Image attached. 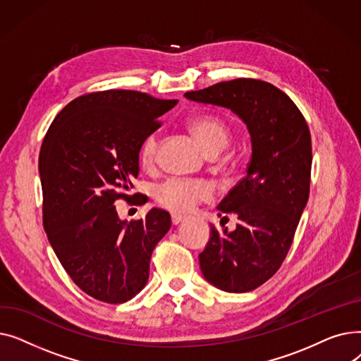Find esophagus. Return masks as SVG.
Returning a JSON list of instances; mask_svg holds the SVG:
<instances>
[{
  "label": "esophagus",
  "instance_id": "esophagus-1",
  "mask_svg": "<svg viewBox=\"0 0 361 361\" xmlns=\"http://www.w3.org/2000/svg\"><path fill=\"white\" fill-rule=\"evenodd\" d=\"M184 216L183 215H178V214H173L171 215V222H173V225H178L181 222H184Z\"/></svg>",
  "mask_w": 361,
  "mask_h": 361
}]
</instances>
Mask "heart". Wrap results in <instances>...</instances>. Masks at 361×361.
Listing matches in <instances>:
<instances>
[{"label": "heart", "instance_id": "1", "mask_svg": "<svg viewBox=\"0 0 361 361\" xmlns=\"http://www.w3.org/2000/svg\"><path fill=\"white\" fill-rule=\"evenodd\" d=\"M188 130L195 140L207 154H218L230 142L231 133L225 121L215 116H197L188 121ZM158 152V135L149 133L142 140L137 158L145 169L155 165ZM212 197V188L203 180L169 178L155 188V200L159 206L174 214H187L195 207Z\"/></svg>", "mask_w": 361, "mask_h": 361}]
</instances>
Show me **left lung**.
<instances>
[{
  "label": "left lung",
  "mask_w": 361,
  "mask_h": 361,
  "mask_svg": "<svg viewBox=\"0 0 361 361\" xmlns=\"http://www.w3.org/2000/svg\"><path fill=\"white\" fill-rule=\"evenodd\" d=\"M184 97L230 108L252 135L247 174L218 206L221 214L237 215V228L228 231L222 225L218 230L211 224V238L199 263L203 276L216 288L253 291L286 260L307 203L312 174L309 126L288 94L259 79L219 82L185 92Z\"/></svg>",
  "instance_id": "8db88e82"
}]
</instances>
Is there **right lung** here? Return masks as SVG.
<instances>
[{
	"label": "right lung",
	"mask_w": 361,
	"mask_h": 361,
	"mask_svg": "<svg viewBox=\"0 0 361 361\" xmlns=\"http://www.w3.org/2000/svg\"><path fill=\"white\" fill-rule=\"evenodd\" d=\"M177 102L124 89L86 93L59 112L44 137V228L68 276L94 300L120 305L139 294L152 252L171 228L162 209L127 224L114 204L143 203L128 193L140 171L139 146Z\"/></svg>",
	"instance_id": "right-lung-1"
}]
</instances>
